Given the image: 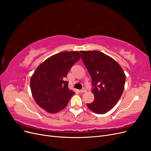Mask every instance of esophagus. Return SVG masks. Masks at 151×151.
<instances>
[{
	"instance_id": "esophagus-1",
	"label": "esophagus",
	"mask_w": 151,
	"mask_h": 151,
	"mask_svg": "<svg viewBox=\"0 0 151 151\" xmlns=\"http://www.w3.org/2000/svg\"><path fill=\"white\" fill-rule=\"evenodd\" d=\"M86 88H83V89H81V90H80V93H86Z\"/></svg>"
}]
</instances>
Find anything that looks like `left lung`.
<instances>
[{"mask_svg":"<svg viewBox=\"0 0 151 151\" xmlns=\"http://www.w3.org/2000/svg\"><path fill=\"white\" fill-rule=\"evenodd\" d=\"M92 79L94 101L87 104L97 114H104L115 106L123 92L125 74L113 58L99 51H80Z\"/></svg>","mask_w":151,"mask_h":151,"instance_id":"8db88e82","label":"left lung"}]
</instances>
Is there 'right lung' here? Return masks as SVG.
I'll return each instance as SVG.
<instances>
[{"label":"right lung","mask_w":151,"mask_h":151,"mask_svg":"<svg viewBox=\"0 0 151 151\" xmlns=\"http://www.w3.org/2000/svg\"><path fill=\"white\" fill-rule=\"evenodd\" d=\"M78 52H62L49 57L36 68L30 80L36 103L49 113L64 109L74 92L64 81L68 72L81 58Z\"/></svg>","instance_id":"add662e5"}]
</instances>
